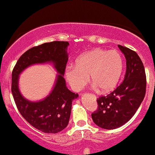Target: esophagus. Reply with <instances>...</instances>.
Instances as JSON below:
<instances>
[{
    "label": "esophagus",
    "instance_id": "34e87169",
    "mask_svg": "<svg viewBox=\"0 0 155 155\" xmlns=\"http://www.w3.org/2000/svg\"><path fill=\"white\" fill-rule=\"evenodd\" d=\"M93 97H94V98H96V96H95V95L93 94Z\"/></svg>",
    "mask_w": 155,
    "mask_h": 155
}]
</instances>
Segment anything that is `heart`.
Returning a JSON list of instances; mask_svg holds the SVG:
<instances>
[{
	"label": "heart",
	"mask_w": 155,
	"mask_h": 155,
	"mask_svg": "<svg viewBox=\"0 0 155 155\" xmlns=\"http://www.w3.org/2000/svg\"><path fill=\"white\" fill-rule=\"evenodd\" d=\"M123 69L124 61L118 51L95 48L79 56L74 66L67 67L65 75L76 91L84 88L90 75L94 87L102 92H108L117 86Z\"/></svg>",
	"instance_id": "obj_1"
}]
</instances>
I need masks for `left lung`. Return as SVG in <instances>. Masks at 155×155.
<instances>
[{
    "label": "left lung",
    "mask_w": 155,
    "mask_h": 155,
    "mask_svg": "<svg viewBox=\"0 0 155 155\" xmlns=\"http://www.w3.org/2000/svg\"><path fill=\"white\" fill-rule=\"evenodd\" d=\"M127 60L123 82L106 96L97 99V110L92 113L99 127L113 130L129 121L143 101L146 91V75L140 57L133 50L118 45Z\"/></svg>",
    "instance_id": "8db88e82"
}]
</instances>
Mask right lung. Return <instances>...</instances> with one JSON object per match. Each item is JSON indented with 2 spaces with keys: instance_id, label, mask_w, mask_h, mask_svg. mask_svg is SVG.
Masks as SVG:
<instances>
[{
  "instance_id": "right-lung-1",
  "label": "right lung",
  "mask_w": 155,
  "mask_h": 155,
  "mask_svg": "<svg viewBox=\"0 0 155 155\" xmlns=\"http://www.w3.org/2000/svg\"><path fill=\"white\" fill-rule=\"evenodd\" d=\"M68 41H53L32 47L20 56L12 71L11 91L18 110L28 123L46 133H57L66 127L72 101L78 96L67 88L63 78L68 59ZM44 62H53L60 74L53 91L47 98L30 102L19 92L18 75L29 65Z\"/></svg>"
}]
</instances>
